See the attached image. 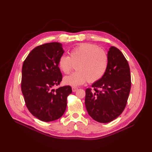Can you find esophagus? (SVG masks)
Returning <instances> with one entry per match:
<instances>
[{"mask_svg":"<svg viewBox=\"0 0 152 152\" xmlns=\"http://www.w3.org/2000/svg\"><path fill=\"white\" fill-rule=\"evenodd\" d=\"M78 90V88L77 87H72V91H73V92H76Z\"/></svg>","mask_w":152,"mask_h":152,"instance_id":"esophagus-1","label":"esophagus"}]
</instances>
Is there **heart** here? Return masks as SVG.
I'll return each instance as SVG.
<instances>
[{
  "mask_svg": "<svg viewBox=\"0 0 152 152\" xmlns=\"http://www.w3.org/2000/svg\"><path fill=\"white\" fill-rule=\"evenodd\" d=\"M69 57L62 55L58 58V66L65 75L70 73L73 65L76 70L71 76L65 77L64 82L71 86H79L88 81H98L105 75L108 66V57L104 50L96 45L83 43L69 52Z\"/></svg>",
  "mask_w": 152,
  "mask_h": 152,
  "instance_id": "b5f03b06",
  "label": "heart"
}]
</instances>
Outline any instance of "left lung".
Listing matches in <instances>:
<instances>
[{
    "label": "left lung",
    "mask_w": 152,
    "mask_h": 152,
    "mask_svg": "<svg viewBox=\"0 0 152 152\" xmlns=\"http://www.w3.org/2000/svg\"><path fill=\"white\" fill-rule=\"evenodd\" d=\"M129 63L123 53L115 47L108 52V66L103 76L86 89L85 105L95 121L107 123L117 118L124 111L131 91Z\"/></svg>",
    "instance_id": "left-lung-1"
}]
</instances>
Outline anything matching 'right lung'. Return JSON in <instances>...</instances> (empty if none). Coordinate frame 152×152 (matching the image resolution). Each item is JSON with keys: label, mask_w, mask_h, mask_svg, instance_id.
Wrapping results in <instances>:
<instances>
[{"label": "right lung", "mask_w": 152, "mask_h": 152, "mask_svg": "<svg viewBox=\"0 0 152 152\" xmlns=\"http://www.w3.org/2000/svg\"><path fill=\"white\" fill-rule=\"evenodd\" d=\"M63 52L60 43H46L32 50L23 64L21 87L26 107L42 121L61 117L72 93L69 86L53 89L62 80L58 60Z\"/></svg>", "instance_id": "right-lung-1"}]
</instances>
